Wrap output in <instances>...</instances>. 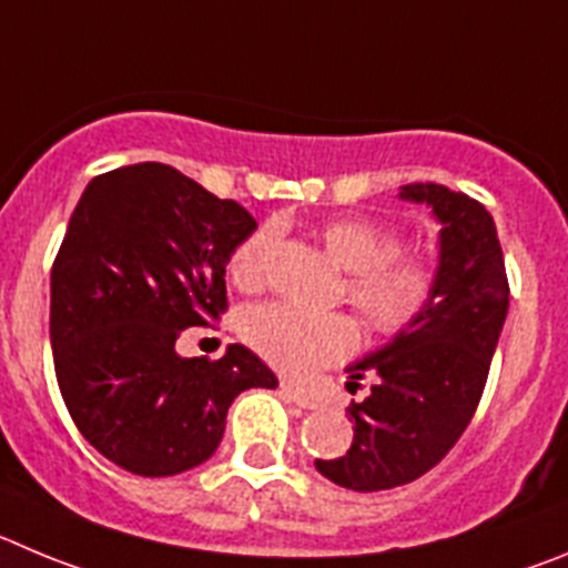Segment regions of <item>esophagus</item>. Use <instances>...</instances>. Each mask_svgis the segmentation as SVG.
<instances>
[{
  "mask_svg": "<svg viewBox=\"0 0 568 568\" xmlns=\"http://www.w3.org/2000/svg\"><path fill=\"white\" fill-rule=\"evenodd\" d=\"M280 393H283V396L288 398V402H294L296 407H303V410H314V407L320 405V402H316V398L311 396V393H305L303 387L288 385V382H283V385H280Z\"/></svg>",
  "mask_w": 568,
  "mask_h": 568,
  "instance_id": "1",
  "label": "esophagus"
}]
</instances>
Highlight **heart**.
I'll return each mask as SVG.
<instances>
[{
  "mask_svg": "<svg viewBox=\"0 0 568 568\" xmlns=\"http://www.w3.org/2000/svg\"><path fill=\"white\" fill-rule=\"evenodd\" d=\"M325 252L347 274L345 294L367 331L393 339L430 314L442 285L438 263L427 254L398 252L402 234L371 217H339L320 229ZM274 229H260L234 248L229 268L243 288L265 280ZM240 336L268 365L288 376H311L356 351L359 331L345 314H314L288 303H260L240 314Z\"/></svg>",
  "mask_w": 568,
  "mask_h": 568,
  "instance_id": "obj_1",
  "label": "heart"
}]
</instances>
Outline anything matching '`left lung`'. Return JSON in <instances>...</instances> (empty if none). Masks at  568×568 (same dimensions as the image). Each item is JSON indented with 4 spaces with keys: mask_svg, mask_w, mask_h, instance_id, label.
Here are the masks:
<instances>
[{
    "mask_svg": "<svg viewBox=\"0 0 568 568\" xmlns=\"http://www.w3.org/2000/svg\"><path fill=\"white\" fill-rule=\"evenodd\" d=\"M398 197L427 203L442 223V285L422 325L347 367V390L371 379L367 396L347 405L354 444L345 456L314 464L328 481L356 493L416 481L453 449L481 402L509 308L493 214L442 183H410Z\"/></svg>",
    "mask_w": 568,
    "mask_h": 568,
    "instance_id": "8db88e82",
    "label": "left lung"
}]
</instances>
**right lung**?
<instances>
[{"instance_id":"add662e5","label":"right lung","mask_w":568,"mask_h":568,"mask_svg":"<svg viewBox=\"0 0 568 568\" xmlns=\"http://www.w3.org/2000/svg\"><path fill=\"white\" fill-rule=\"evenodd\" d=\"M257 221L166 163L87 183L50 272L55 379L81 436L121 469L163 478L197 467L248 387H277L229 345L183 359L181 331L226 311V263Z\"/></svg>"}]
</instances>
